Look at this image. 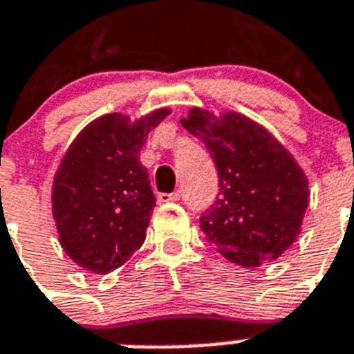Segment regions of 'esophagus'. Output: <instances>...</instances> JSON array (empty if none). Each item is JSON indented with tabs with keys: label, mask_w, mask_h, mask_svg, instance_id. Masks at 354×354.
Segmentation results:
<instances>
[{
	"label": "esophagus",
	"mask_w": 354,
	"mask_h": 354,
	"mask_svg": "<svg viewBox=\"0 0 354 354\" xmlns=\"http://www.w3.org/2000/svg\"><path fill=\"white\" fill-rule=\"evenodd\" d=\"M180 196H182V192L180 191L160 192V194H158V200H160V202H178V200H180Z\"/></svg>",
	"instance_id": "esophagus-1"
}]
</instances>
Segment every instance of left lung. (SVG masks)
<instances>
[{
  "label": "left lung",
  "mask_w": 354,
  "mask_h": 354,
  "mask_svg": "<svg viewBox=\"0 0 354 354\" xmlns=\"http://www.w3.org/2000/svg\"><path fill=\"white\" fill-rule=\"evenodd\" d=\"M214 160L220 194L200 227L222 257L242 267L277 260L297 242L309 205V180L286 145L240 112L189 109L180 120Z\"/></svg>",
  "instance_id": "obj_1"
}]
</instances>
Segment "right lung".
I'll list each match as a JSON object with an SVG mask.
<instances>
[{
  "label": "right lung",
  "instance_id": "right-lung-1",
  "mask_svg": "<svg viewBox=\"0 0 354 354\" xmlns=\"http://www.w3.org/2000/svg\"><path fill=\"white\" fill-rule=\"evenodd\" d=\"M169 114V107L138 120L103 114L63 154L53 182V216L59 245L85 271L107 274L145 242L156 198L140 151Z\"/></svg>",
  "mask_w": 354,
  "mask_h": 354
}]
</instances>
